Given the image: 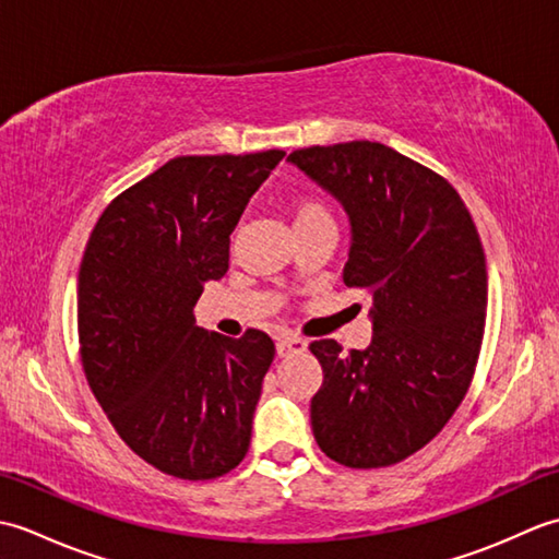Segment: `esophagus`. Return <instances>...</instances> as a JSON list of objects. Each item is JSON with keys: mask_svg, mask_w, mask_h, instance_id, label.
<instances>
[{"mask_svg": "<svg viewBox=\"0 0 559 559\" xmlns=\"http://www.w3.org/2000/svg\"><path fill=\"white\" fill-rule=\"evenodd\" d=\"M305 348H307V343L298 336H283L276 341L278 358H286V355H293V353H302Z\"/></svg>", "mask_w": 559, "mask_h": 559, "instance_id": "1", "label": "esophagus"}]
</instances>
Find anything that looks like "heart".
<instances>
[{
    "mask_svg": "<svg viewBox=\"0 0 559 559\" xmlns=\"http://www.w3.org/2000/svg\"><path fill=\"white\" fill-rule=\"evenodd\" d=\"M317 218H326V211L317 204V201L310 199H298L293 204V221L295 225L298 223H310Z\"/></svg>",
    "mask_w": 559,
    "mask_h": 559,
    "instance_id": "1",
    "label": "heart"
}]
</instances>
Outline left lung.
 Returning <instances> with one entry per match:
<instances>
[{"mask_svg":"<svg viewBox=\"0 0 559 559\" xmlns=\"http://www.w3.org/2000/svg\"><path fill=\"white\" fill-rule=\"evenodd\" d=\"M288 160L346 211L343 283L372 295L370 346H310L324 370L314 439L348 468L391 466L442 430L476 370L488 310L478 230L444 177L377 141L300 148Z\"/></svg>","mask_w":559,"mask_h":559,"instance_id":"left-lung-1","label":"left lung"}]
</instances>
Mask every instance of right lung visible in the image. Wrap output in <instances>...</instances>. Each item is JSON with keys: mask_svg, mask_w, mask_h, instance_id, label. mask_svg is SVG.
Listing matches in <instances>:
<instances>
[{"mask_svg": "<svg viewBox=\"0 0 559 559\" xmlns=\"http://www.w3.org/2000/svg\"><path fill=\"white\" fill-rule=\"evenodd\" d=\"M283 151L173 158L103 211L79 269L88 386L127 447L182 480L240 463L273 341L197 326L206 281L228 271L230 235Z\"/></svg>", "mask_w": 559, "mask_h": 559, "instance_id": "right-lung-1", "label": "right lung"}]
</instances>
